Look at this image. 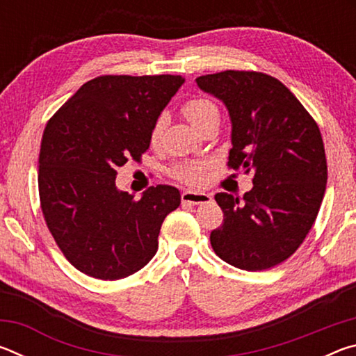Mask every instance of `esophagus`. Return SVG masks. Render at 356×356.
I'll list each match as a JSON object with an SVG mask.
<instances>
[{
	"instance_id": "esophagus-1",
	"label": "esophagus",
	"mask_w": 356,
	"mask_h": 356,
	"mask_svg": "<svg viewBox=\"0 0 356 356\" xmlns=\"http://www.w3.org/2000/svg\"><path fill=\"white\" fill-rule=\"evenodd\" d=\"M180 197H182L184 204H193V206H201V204H207L212 201V196L207 195V193L197 191H184Z\"/></svg>"
}]
</instances>
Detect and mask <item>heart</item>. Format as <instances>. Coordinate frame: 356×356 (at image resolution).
<instances>
[{
    "label": "heart",
    "mask_w": 356,
    "mask_h": 356,
    "mask_svg": "<svg viewBox=\"0 0 356 356\" xmlns=\"http://www.w3.org/2000/svg\"><path fill=\"white\" fill-rule=\"evenodd\" d=\"M182 111L186 116V119L195 125L196 129H200L201 125L209 120L210 118H220L218 106H216L212 100L207 97H193L188 99L182 105ZM166 125V116L160 114L155 119L150 130V143L159 144L161 135H163ZM210 170V163L207 161H190V163H180L171 171V176L177 180V182L188 184V185H201L204 180L207 179V172Z\"/></svg>",
    "instance_id": "b5f03b06"
}]
</instances>
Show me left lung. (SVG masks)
Instances as JSON below:
<instances>
[{
    "mask_svg": "<svg viewBox=\"0 0 356 356\" xmlns=\"http://www.w3.org/2000/svg\"><path fill=\"white\" fill-rule=\"evenodd\" d=\"M196 83L229 110V170L252 172L254 184L243 197L216 193L225 222L210 234V243L234 267L272 268L298 250L321 209L328 177L321 130L272 75L225 70Z\"/></svg>",
    "mask_w": 356,
    "mask_h": 356,
    "instance_id": "1",
    "label": "left lung"
}]
</instances>
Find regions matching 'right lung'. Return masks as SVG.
I'll return each instance as SVG.
<instances>
[{"mask_svg":"<svg viewBox=\"0 0 356 356\" xmlns=\"http://www.w3.org/2000/svg\"><path fill=\"white\" fill-rule=\"evenodd\" d=\"M182 83L180 75H102L47 122L40 209L59 250L81 273L122 280L155 256L161 222L180 206V193L156 185L135 200L116 188V170L141 161L155 119Z\"/></svg>","mask_w":356,"mask_h":356,"instance_id":"obj_1","label":"right lung"}]
</instances>
